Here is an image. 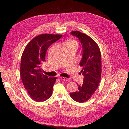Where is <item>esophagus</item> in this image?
Segmentation results:
<instances>
[{
    "instance_id": "obj_1",
    "label": "esophagus",
    "mask_w": 129,
    "mask_h": 129,
    "mask_svg": "<svg viewBox=\"0 0 129 129\" xmlns=\"http://www.w3.org/2000/svg\"><path fill=\"white\" fill-rule=\"evenodd\" d=\"M60 78L61 79L64 80H69V78H66V77H60Z\"/></svg>"
}]
</instances>
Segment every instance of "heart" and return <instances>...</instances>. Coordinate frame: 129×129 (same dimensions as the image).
<instances>
[{
    "label": "heart",
    "mask_w": 129,
    "mask_h": 129,
    "mask_svg": "<svg viewBox=\"0 0 129 129\" xmlns=\"http://www.w3.org/2000/svg\"><path fill=\"white\" fill-rule=\"evenodd\" d=\"M64 46H76L78 47V43L75 41L74 40H69L67 41V42H66L64 44Z\"/></svg>",
    "instance_id": "b5f03b06"
}]
</instances>
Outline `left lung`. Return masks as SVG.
I'll return each instance as SVG.
<instances>
[{
    "label": "left lung",
    "instance_id": "1",
    "mask_svg": "<svg viewBox=\"0 0 129 129\" xmlns=\"http://www.w3.org/2000/svg\"><path fill=\"white\" fill-rule=\"evenodd\" d=\"M82 45V58L79 63L84 76L82 85H78V90L70 93L71 97L78 103L87 101L97 90L101 75V58L96 42L85 33L75 31L71 32Z\"/></svg>",
    "mask_w": 129,
    "mask_h": 129
}]
</instances>
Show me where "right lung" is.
<instances>
[{"label":"right lung","mask_w":129,"mask_h":129,"mask_svg":"<svg viewBox=\"0 0 129 129\" xmlns=\"http://www.w3.org/2000/svg\"><path fill=\"white\" fill-rule=\"evenodd\" d=\"M62 35L42 34L34 38L23 52L20 75L25 89L33 100L42 102L52 95L56 77H49L42 73L40 67L45 62L49 47Z\"/></svg>","instance_id":"1"}]
</instances>
